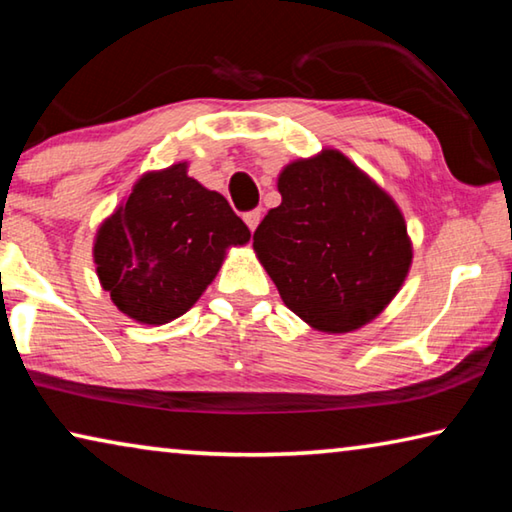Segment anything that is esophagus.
<instances>
[{"instance_id":"obj_1","label":"esophagus","mask_w":512,"mask_h":512,"mask_svg":"<svg viewBox=\"0 0 512 512\" xmlns=\"http://www.w3.org/2000/svg\"><path fill=\"white\" fill-rule=\"evenodd\" d=\"M244 221L250 228V232H255V228L259 225V221H262V210H250L244 214Z\"/></svg>"}]
</instances>
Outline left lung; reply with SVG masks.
<instances>
[{
	"instance_id": "left-lung-1",
	"label": "left lung",
	"mask_w": 512,
	"mask_h": 512,
	"mask_svg": "<svg viewBox=\"0 0 512 512\" xmlns=\"http://www.w3.org/2000/svg\"><path fill=\"white\" fill-rule=\"evenodd\" d=\"M253 246L293 314L329 334L370 323L400 291L411 241L393 198L339 151L291 162Z\"/></svg>"
}]
</instances>
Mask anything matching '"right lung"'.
<instances>
[{
  "instance_id": "1",
  "label": "right lung",
  "mask_w": 512,
  "mask_h": 512,
  "mask_svg": "<svg viewBox=\"0 0 512 512\" xmlns=\"http://www.w3.org/2000/svg\"><path fill=\"white\" fill-rule=\"evenodd\" d=\"M250 239L219 192L187 176V164L146 173L94 241L101 287L119 311L146 325L183 316L201 298L225 250Z\"/></svg>"
}]
</instances>
